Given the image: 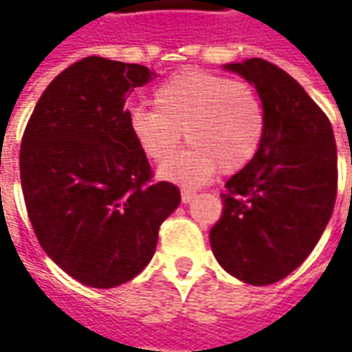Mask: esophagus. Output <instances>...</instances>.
Returning a JSON list of instances; mask_svg holds the SVG:
<instances>
[{"instance_id": "obj_1", "label": "esophagus", "mask_w": 352, "mask_h": 352, "mask_svg": "<svg viewBox=\"0 0 352 352\" xmlns=\"http://www.w3.org/2000/svg\"><path fill=\"white\" fill-rule=\"evenodd\" d=\"M194 197H196V192H192V190H186V188H184V190H182V201H184V204H190V201H192Z\"/></svg>"}]
</instances>
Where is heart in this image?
<instances>
[{
  "label": "heart",
  "instance_id": "1",
  "mask_svg": "<svg viewBox=\"0 0 352 352\" xmlns=\"http://www.w3.org/2000/svg\"><path fill=\"white\" fill-rule=\"evenodd\" d=\"M155 109H135L129 127L146 158L166 162L182 133L190 146L164 164L160 174L178 182L201 184L235 174L252 162L264 139V109L247 82L206 70H184L166 78L153 96Z\"/></svg>",
  "mask_w": 352,
  "mask_h": 352
}]
</instances>
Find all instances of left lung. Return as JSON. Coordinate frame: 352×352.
Here are the masks:
<instances>
[{"label": "left lung", "mask_w": 352, "mask_h": 352, "mask_svg": "<svg viewBox=\"0 0 352 352\" xmlns=\"http://www.w3.org/2000/svg\"><path fill=\"white\" fill-rule=\"evenodd\" d=\"M225 68L254 84L266 125L261 151L225 184L210 243L229 274L266 286L304 263L331 219L337 144L323 109L276 64L249 58Z\"/></svg>", "instance_id": "left-lung-1"}]
</instances>
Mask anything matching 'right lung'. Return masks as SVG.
Wrapping results in <instances>:
<instances>
[{
    "label": "right lung",
    "mask_w": 352,
    "mask_h": 352,
    "mask_svg": "<svg viewBox=\"0 0 352 352\" xmlns=\"http://www.w3.org/2000/svg\"><path fill=\"white\" fill-rule=\"evenodd\" d=\"M153 72L88 56L45 89L23 133L21 188L41 247L66 274L116 288L151 263L180 190L155 182L125 107Z\"/></svg>",
    "instance_id": "add662e5"
}]
</instances>
